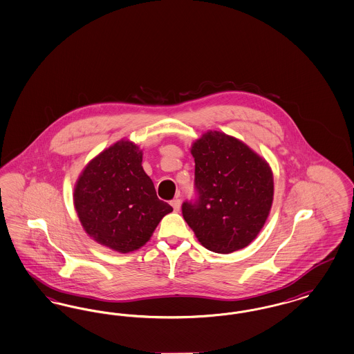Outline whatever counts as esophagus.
<instances>
[{
  "label": "esophagus",
  "mask_w": 354,
  "mask_h": 354,
  "mask_svg": "<svg viewBox=\"0 0 354 354\" xmlns=\"http://www.w3.org/2000/svg\"><path fill=\"white\" fill-rule=\"evenodd\" d=\"M171 205H172V208H174V211H175V212H179V211H180L182 201H180L179 198H174V200L171 201Z\"/></svg>",
  "instance_id": "esophagus-1"
}]
</instances>
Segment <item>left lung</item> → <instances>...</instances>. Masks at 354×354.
<instances>
[{
  "label": "left lung",
  "mask_w": 354,
  "mask_h": 354,
  "mask_svg": "<svg viewBox=\"0 0 354 354\" xmlns=\"http://www.w3.org/2000/svg\"><path fill=\"white\" fill-rule=\"evenodd\" d=\"M198 198L184 201V220L208 250L246 248L265 225L274 196L268 162L243 142L207 131L192 145Z\"/></svg>",
  "instance_id": "1"
}]
</instances>
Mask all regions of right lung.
I'll use <instances>...</instances> for the list:
<instances>
[{
	"instance_id": "obj_1",
	"label": "right lung",
	"mask_w": 354,
	"mask_h": 354,
	"mask_svg": "<svg viewBox=\"0 0 354 354\" xmlns=\"http://www.w3.org/2000/svg\"><path fill=\"white\" fill-rule=\"evenodd\" d=\"M73 204L89 237L120 253L140 249L172 212L143 171L140 147L125 140L88 163L75 187Z\"/></svg>"
}]
</instances>
